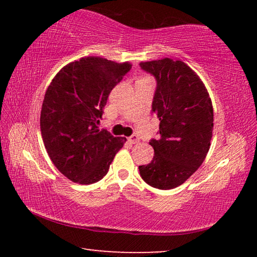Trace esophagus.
Masks as SVG:
<instances>
[{
	"mask_svg": "<svg viewBox=\"0 0 257 257\" xmlns=\"http://www.w3.org/2000/svg\"><path fill=\"white\" fill-rule=\"evenodd\" d=\"M128 142L130 143V144H136V143L139 142V138H138L137 135H133V136H130L128 138Z\"/></svg>",
	"mask_w": 257,
	"mask_h": 257,
	"instance_id": "34e87169",
	"label": "esophagus"
}]
</instances>
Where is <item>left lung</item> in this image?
<instances>
[{
    "label": "left lung",
    "mask_w": 257,
    "mask_h": 257,
    "mask_svg": "<svg viewBox=\"0 0 257 257\" xmlns=\"http://www.w3.org/2000/svg\"><path fill=\"white\" fill-rule=\"evenodd\" d=\"M139 66L156 79L152 112L160 120V137L150 142L154 158L139 165V173L154 188L172 189L206 158L213 132L212 101L201 78L180 60L165 58Z\"/></svg>",
    "instance_id": "left-lung-1"
}]
</instances>
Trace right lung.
<instances>
[{
  "mask_svg": "<svg viewBox=\"0 0 257 257\" xmlns=\"http://www.w3.org/2000/svg\"><path fill=\"white\" fill-rule=\"evenodd\" d=\"M130 69L129 62L87 56L63 67L47 87L41 111L43 142L69 180H101L127 141L99 130L98 123L111 90Z\"/></svg>",
  "mask_w": 257,
  "mask_h": 257,
  "instance_id": "add662e5",
  "label": "right lung"
}]
</instances>
